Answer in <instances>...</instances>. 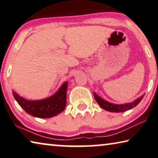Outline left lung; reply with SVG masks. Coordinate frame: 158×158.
I'll return each mask as SVG.
<instances>
[{"mask_svg":"<svg viewBox=\"0 0 158 158\" xmlns=\"http://www.w3.org/2000/svg\"><path fill=\"white\" fill-rule=\"evenodd\" d=\"M143 95H142L140 98L135 99L132 102L127 103L123 104H115L109 102L104 100V99L101 98L100 97L98 96L95 93H94V97L97 102L99 104V105L101 106L102 108H103L104 110H105L108 111H111V112H123V111H127L128 110H131L135 106H136L141 99L143 98Z\"/></svg>","mask_w":158,"mask_h":158,"instance_id":"1","label":"left lung"}]
</instances>
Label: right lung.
I'll return each mask as SVG.
<instances>
[{
  "label": "right lung",
  "instance_id": "right-lung-1",
  "mask_svg": "<svg viewBox=\"0 0 158 158\" xmlns=\"http://www.w3.org/2000/svg\"><path fill=\"white\" fill-rule=\"evenodd\" d=\"M67 86L68 82H65L54 94L41 100H27L14 91L13 94L16 101L28 114L38 118H51L65 110Z\"/></svg>",
  "mask_w": 158,
  "mask_h": 158
}]
</instances>
